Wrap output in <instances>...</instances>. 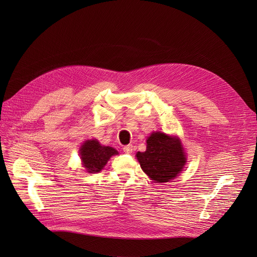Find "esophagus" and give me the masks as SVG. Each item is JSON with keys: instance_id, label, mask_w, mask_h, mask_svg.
<instances>
[{"instance_id": "obj_1", "label": "esophagus", "mask_w": 257, "mask_h": 257, "mask_svg": "<svg viewBox=\"0 0 257 257\" xmlns=\"http://www.w3.org/2000/svg\"><path fill=\"white\" fill-rule=\"evenodd\" d=\"M123 151H124L125 153H127V154H131V153L133 152V147H132V145L125 146V147L123 148Z\"/></svg>"}]
</instances>
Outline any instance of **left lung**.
Here are the masks:
<instances>
[{"label": "left lung", "mask_w": 257, "mask_h": 257, "mask_svg": "<svg viewBox=\"0 0 257 257\" xmlns=\"http://www.w3.org/2000/svg\"><path fill=\"white\" fill-rule=\"evenodd\" d=\"M142 170L156 183H165L176 178L183 171L186 155L177 137L156 131L147 140L145 152H138Z\"/></svg>", "instance_id": "8db88e82"}]
</instances>
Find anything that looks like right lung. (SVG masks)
<instances>
[{
	"mask_svg": "<svg viewBox=\"0 0 257 257\" xmlns=\"http://www.w3.org/2000/svg\"><path fill=\"white\" fill-rule=\"evenodd\" d=\"M82 166L88 173H99L111 156L118 152L112 147L102 146L97 140L85 141L79 150Z\"/></svg>",
	"mask_w": 257,
	"mask_h": 257,
	"instance_id": "obj_1",
	"label": "right lung"
}]
</instances>
